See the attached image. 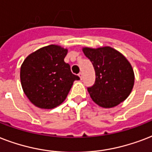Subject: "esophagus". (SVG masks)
Listing matches in <instances>:
<instances>
[{"instance_id":"obj_1","label":"esophagus","mask_w":152,"mask_h":152,"mask_svg":"<svg viewBox=\"0 0 152 152\" xmlns=\"http://www.w3.org/2000/svg\"><path fill=\"white\" fill-rule=\"evenodd\" d=\"M78 76H79L80 78L82 79V72H80L79 74H78Z\"/></svg>"}]
</instances>
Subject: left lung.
<instances>
[{
	"instance_id": "8db88e82",
	"label": "left lung",
	"mask_w": 152,
	"mask_h": 152,
	"mask_svg": "<svg viewBox=\"0 0 152 152\" xmlns=\"http://www.w3.org/2000/svg\"><path fill=\"white\" fill-rule=\"evenodd\" d=\"M82 51L94 67L96 79L88 88L90 97L99 106L113 108L131 94L135 75L129 60L111 47L83 48Z\"/></svg>"
}]
</instances>
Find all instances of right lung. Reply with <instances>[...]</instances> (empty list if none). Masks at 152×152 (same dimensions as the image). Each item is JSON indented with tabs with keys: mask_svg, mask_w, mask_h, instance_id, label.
Returning <instances> with one entry per match:
<instances>
[{
	"mask_svg": "<svg viewBox=\"0 0 152 152\" xmlns=\"http://www.w3.org/2000/svg\"><path fill=\"white\" fill-rule=\"evenodd\" d=\"M67 51L51 44L30 54L22 63V89L36 107L50 109L58 106L66 98L74 82L80 79L64 62Z\"/></svg>",
	"mask_w": 152,
	"mask_h": 152,
	"instance_id": "obj_1",
	"label": "right lung"
}]
</instances>
